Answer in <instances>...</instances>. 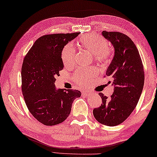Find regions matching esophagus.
<instances>
[{"mask_svg":"<svg viewBox=\"0 0 157 157\" xmlns=\"http://www.w3.org/2000/svg\"><path fill=\"white\" fill-rule=\"evenodd\" d=\"M83 95H85V96H86V97H89L90 95H91V92H88V91H84L83 92Z\"/></svg>","mask_w":157,"mask_h":157,"instance_id":"1","label":"esophagus"}]
</instances>
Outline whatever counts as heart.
Here are the masks:
<instances>
[{
  "label": "heart",
  "instance_id": "obj_1",
  "mask_svg": "<svg viewBox=\"0 0 157 157\" xmlns=\"http://www.w3.org/2000/svg\"><path fill=\"white\" fill-rule=\"evenodd\" d=\"M79 44L87 51L94 56V58L99 63H105L109 62L111 58V51L108 48V43L104 38L99 35L88 34L81 37ZM75 49L71 44L64 47L61 53V58L64 65L70 66L73 65L75 59ZM94 70L81 71L76 74L75 81L79 83H86L94 76Z\"/></svg>",
  "mask_w": 157,
  "mask_h": 157
}]
</instances>
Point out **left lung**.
<instances>
[{
    "label": "left lung",
    "instance_id": "obj_1",
    "mask_svg": "<svg viewBox=\"0 0 157 157\" xmlns=\"http://www.w3.org/2000/svg\"><path fill=\"white\" fill-rule=\"evenodd\" d=\"M101 33L115 49L106 73L112 80L114 90L110 98L99 93L102 104L94 109L93 115L99 123L113 127L124 122L136 106L143 91L145 74L138 48L127 35L105 30Z\"/></svg>",
    "mask_w": 157,
    "mask_h": 157
}]
</instances>
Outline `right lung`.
Listing matches in <instances>:
<instances>
[{"label": "right lung", "mask_w": 157, "mask_h": 157, "mask_svg": "<svg viewBox=\"0 0 157 157\" xmlns=\"http://www.w3.org/2000/svg\"><path fill=\"white\" fill-rule=\"evenodd\" d=\"M80 33L45 35L35 41L21 67V90L25 104L36 120L47 126L63 122L71 112L77 90L56 89V77L64 65L62 51Z\"/></svg>", "instance_id": "add662e5"}]
</instances>
